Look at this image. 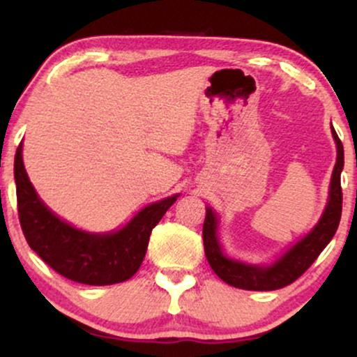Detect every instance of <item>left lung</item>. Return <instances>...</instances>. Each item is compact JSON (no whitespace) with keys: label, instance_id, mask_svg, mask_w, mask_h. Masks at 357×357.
<instances>
[{"label":"left lung","instance_id":"obj_1","mask_svg":"<svg viewBox=\"0 0 357 357\" xmlns=\"http://www.w3.org/2000/svg\"><path fill=\"white\" fill-rule=\"evenodd\" d=\"M331 130L337 146V159L331 178L326 210L310 233H307L304 238L287 250L272 265L245 264L225 255L218 240V218L211 208H206V218L203 225L204 253L213 272L228 285L245 290H277L290 285L314 264L315 258L321 255L322 250L333 240L342 213L341 171L344 167V147L334 127H331Z\"/></svg>","mask_w":357,"mask_h":357}]
</instances>
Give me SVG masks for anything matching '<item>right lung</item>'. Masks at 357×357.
Masks as SVG:
<instances>
[{
    "instance_id": "right-lung-1",
    "label": "right lung",
    "mask_w": 357,
    "mask_h": 357,
    "mask_svg": "<svg viewBox=\"0 0 357 357\" xmlns=\"http://www.w3.org/2000/svg\"><path fill=\"white\" fill-rule=\"evenodd\" d=\"M23 146L15 154L20 225L30 248L65 278L85 285L129 280L146 257L151 231L179 195L149 204L122 230L87 233L60 220L36 195L23 166Z\"/></svg>"
}]
</instances>
